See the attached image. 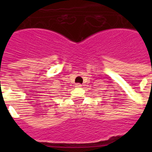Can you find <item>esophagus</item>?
Returning <instances> with one entry per match:
<instances>
[{
    "label": "esophagus",
    "instance_id": "34e87169",
    "mask_svg": "<svg viewBox=\"0 0 152 152\" xmlns=\"http://www.w3.org/2000/svg\"><path fill=\"white\" fill-rule=\"evenodd\" d=\"M75 87H76V88H80V87H81V84H76Z\"/></svg>",
    "mask_w": 152,
    "mask_h": 152
}]
</instances>
